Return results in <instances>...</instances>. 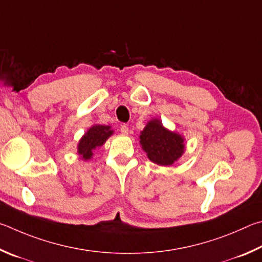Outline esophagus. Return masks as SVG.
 I'll return each mask as SVG.
<instances>
[{
	"label": "esophagus",
	"instance_id": "34e87169",
	"mask_svg": "<svg viewBox=\"0 0 262 262\" xmlns=\"http://www.w3.org/2000/svg\"><path fill=\"white\" fill-rule=\"evenodd\" d=\"M121 132L122 135H128V126L126 125V124H122L121 125Z\"/></svg>",
	"mask_w": 262,
	"mask_h": 262
}]
</instances>
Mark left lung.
<instances>
[{
	"instance_id": "obj_1",
	"label": "left lung",
	"mask_w": 262,
	"mask_h": 262,
	"mask_svg": "<svg viewBox=\"0 0 262 262\" xmlns=\"http://www.w3.org/2000/svg\"><path fill=\"white\" fill-rule=\"evenodd\" d=\"M140 144L150 161L160 166H170L184 153V139L168 131L159 119H153L141 131Z\"/></svg>"
}]
</instances>
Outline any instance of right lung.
<instances>
[{
	"label": "right lung",
	"mask_w": 262,
	"mask_h": 262,
	"mask_svg": "<svg viewBox=\"0 0 262 262\" xmlns=\"http://www.w3.org/2000/svg\"><path fill=\"white\" fill-rule=\"evenodd\" d=\"M113 135V130H110V126L104 125H94L92 126L85 136L80 139L78 144V154L81 155L84 160L91 159L93 155L94 149L104 144L110 136Z\"/></svg>",
	"instance_id": "1"
}]
</instances>
